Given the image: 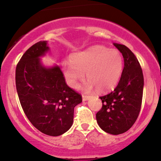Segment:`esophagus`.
Returning <instances> with one entry per match:
<instances>
[{
    "mask_svg": "<svg viewBox=\"0 0 161 161\" xmlns=\"http://www.w3.org/2000/svg\"><path fill=\"white\" fill-rule=\"evenodd\" d=\"M90 98V96L89 95H82V100L84 101H88V99Z\"/></svg>",
    "mask_w": 161,
    "mask_h": 161,
    "instance_id": "esophagus-1",
    "label": "esophagus"
}]
</instances>
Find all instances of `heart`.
Wrapping results in <instances>:
<instances>
[{
    "instance_id": "b5f03b06",
    "label": "heart",
    "mask_w": 161,
    "mask_h": 161,
    "mask_svg": "<svg viewBox=\"0 0 161 161\" xmlns=\"http://www.w3.org/2000/svg\"><path fill=\"white\" fill-rule=\"evenodd\" d=\"M123 57L116 50H109L104 46H95L76 53L70 57V63L64 64V72L67 83L76 88L79 81L85 78L86 91L94 87L99 92H106L116 86L123 71Z\"/></svg>"
}]
</instances>
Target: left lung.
<instances>
[{"label":"left lung","instance_id":"1","mask_svg":"<svg viewBox=\"0 0 161 161\" xmlns=\"http://www.w3.org/2000/svg\"><path fill=\"white\" fill-rule=\"evenodd\" d=\"M123 54L124 68L114 91L101 96L102 108L96 114L99 126L108 133H124L133 125L141 110L144 77L136 55L126 46L114 44Z\"/></svg>","mask_w":161,"mask_h":161}]
</instances>
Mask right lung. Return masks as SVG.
Here are the masks:
<instances>
[{
	"label": "right lung",
	"mask_w": 161,
	"mask_h": 161,
	"mask_svg": "<svg viewBox=\"0 0 161 161\" xmlns=\"http://www.w3.org/2000/svg\"><path fill=\"white\" fill-rule=\"evenodd\" d=\"M46 42L33 45L16 68V87L25 116L37 129L51 136L64 134L73 125L74 108L82 95L66 84L59 66L45 68L39 57L48 51Z\"/></svg>",
	"instance_id": "obj_1"
}]
</instances>
